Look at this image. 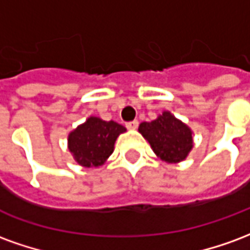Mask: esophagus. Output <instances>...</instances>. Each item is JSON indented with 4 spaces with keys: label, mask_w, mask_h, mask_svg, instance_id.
<instances>
[{
    "label": "esophagus",
    "mask_w": 250,
    "mask_h": 250,
    "mask_svg": "<svg viewBox=\"0 0 250 250\" xmlns=\"http://www.w3.org/2000/svg\"><path fill=\"white\" fill-rule=\"evenodd\" d=\"M138 120H132V122H128L127 125H125V127L128 128V130H136L138 128Z\"/></svg>",
    "instance_id": "obj_1"
}]
</instances>
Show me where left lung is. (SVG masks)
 Listing matches in <instances>:
<instances>
[{
	"label": "left lung",
	"instance_id": "left-lung-1",
	"mask_svg": "<svg viewBox=\"0 0 250 250\" xmlns=\"http://www.w3.org/2000/svg\"><path fill=\"white\" fill-rule=\"evenodd\" d=\"M139 132L158 158L167 163H179L193 148V131L170 111H163L152 122L139 125Z\"/></svg>",
	"mask_w": 250,
	"mask_h": 250
}]
</instances>
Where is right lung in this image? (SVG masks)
<instances>
[{
	"label": "right lung",
	"instance_id": "1",
	"mask_svg": "<svg viewBox=\"0 0 250 250\" xmlns=\"http://www.w3.org/2000/svg\"><path fill=\"white\" fill-rule=\"evenodd\" d=\"M125 131V127L114 120L107 122L89 116L83 125L69 132L68 150L83 167H99L114 152L115 142Z\"/></svg>",
	"mask_w": 250,
	"mask_h": 250
}]
</instances>
